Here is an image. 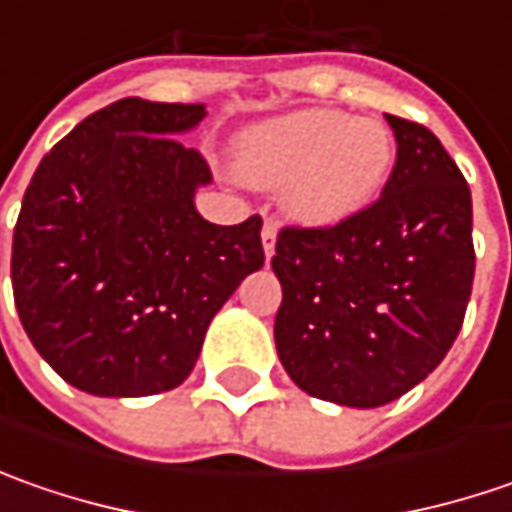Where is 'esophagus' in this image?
<instances>
[{"instance_id":"34e87169","label":"esophagus","mask_w":512,"mask_h":512,"mask_svg":"<svg viewBox=\"0 0 512 512\" xmlns=\"http://www.w3.org/2000/svg\"><path fill=\"white\" fill-rule=\"evenodd\" d=\"M276 225L273 222H265V227H262V250H265V256L270 259L273 253H276Z\"/></svg>"}]
</instances>
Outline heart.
I'll return each mask as SVG.
<instances>
[{"instance_id":"heart-1","label":"heart","mask_w":512,"mask_h":512,"mask_svg":"<svg viewBox=\"0 0 512 512\" xmlns=\"http://www.w3.org/2000/svg\"><path fill=\"white\" fill-rule=\"evenodd\" d=\"M396 142L376 119L310 108L239 133L236 176L253 187L285 185L287 210L313 227L342 225L364 213L390 182Z\"/></svg>"}]
</instances>
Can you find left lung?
<instances>
[{
  "label": "left lung",
  "instance_id": "obj_1",
  "mask_svg": "<svg viewBox=\"0 0 512 512\" xmlns=\"http://www.w3.org/2000/svg\"><path fill=\"white\" fill-rule=\"evenodd\" d=\"M396 165L382 199L333 227H285L276 350L307 396L382 407L453 347L473 287V202L462 170L422 125L387 113Z\"/></svg>",
  "mask_w": 512,
  "mask_h": 512
}]
</instances>
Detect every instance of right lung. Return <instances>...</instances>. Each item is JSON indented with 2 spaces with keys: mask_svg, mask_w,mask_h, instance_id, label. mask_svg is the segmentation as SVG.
I'll use <instances>...</instances> for the list:
<instances>
[{
  "mask_svg": "<svg viewBox=\"0 0 512 512\" xmlns=\"http://www.w3.org/2000/svg\"><path fill=\"white\" fill-rule=\"evenodd\" d=\"M205 105L119 99L39 162L13 230L10 282L39 356L108 399L185 382L213 316L265 265L262 219L213 225L207 162L176 136Z\"/></svg>",
  "mask_w": 512,
  "mask_h": 512,
  "instance_id": "obj_1",
  "label": "right lung"
}]
</instances>
